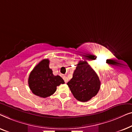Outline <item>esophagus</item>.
I'll return each instance as SVG.
<instances>
[{"instance_id":"esophagus-1","label":"esophagus","mask_w":132,"mask_h":132,"mask_svg":"<svg viewBox=\"0 0 132 132\" xmlns=\"http://www.w3.org/2000/svg\"><path fill=\"white\" fill-rule=\"evenodd\" d=\"M63 78L64 81V82H65L66 83L68 82V77H66V76H64V77H63Z\"/></svg>"}]
</instances>
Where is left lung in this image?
<instances>
[{"label": "left lung", "instance_id": "8db88e82", "mask_svg": "<svg viewBox=\"0 0 132 132\" xmlns=\"http://www.w3.org/2000/svg\"><path fill=\"white\" fill-rule=\"evenodd\" d=\"M78 101L85 102L94 97L101 88L99 78L86 61H79L73 77L67 83Z\"/></svg>", "mask_w": 132, "mask_h": 132}]
</instances>
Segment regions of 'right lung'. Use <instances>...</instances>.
Wrapping results in <instances>:
<instances>
[{
	"label": "right lung",
	"instance_id": "right-lung-1",
	"mask_svg": "<svg viewBox=\"0 0 132 132\" xmlns=\"http://www.w3.org/2000/svg\"><path fill=\"white\" fill-rule=\"evenodd\" d=\"M49 64L48 59H44L33 68L29 75L30 89L33 94L40 97L51 96L55 92L57 86L64 83L60 76L53 75Z\"/></svg>",
	"mask_w": 132,
	"mask_h": 132
}]
</instances>
